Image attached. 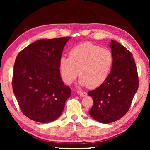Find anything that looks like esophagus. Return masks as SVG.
Wrapping results in <instances>:
<instances>
[{
    "label": "esophagus",
    "mask_w": 150,
    "mask_h": 150,
    "mask_svg": "<svg viewBox=\"0 0 150 150\" xmlns=\"http://www.w3.org/2000/svg\"><path fill=\"white\" fill-rule=\"evenodd\" d=\"M79 95L81 96V97H85V96H87V93L85 91H80V92H79Z\"/></svg>",
    "instance_id": "34e87169"
}]
</instances>
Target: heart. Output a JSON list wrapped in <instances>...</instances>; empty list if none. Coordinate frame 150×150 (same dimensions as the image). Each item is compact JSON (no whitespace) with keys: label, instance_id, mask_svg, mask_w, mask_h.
Returning <instances> with one entry per match:
<instances>
[{"label":"heart","instance_id":"1","mask_svg":"<svg viewBox=\"0 0 150 150\" xmlns=\"http://www.w3.org/2000/svg\"><path fill=\"white\" fill-rule=\"evenodd\" d=\"M113 63V54L109 49L85 42L71 48L69 57H61L59 69L67 85H70L79 74L80 85L94 89L104 83Z\"/></svg>","mask_w":150,"mask_h":150}]
</instances>
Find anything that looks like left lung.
Returning a JSON list of instances; mask_svg holds the SVG:
<instances>
[{
  "label": "left lung",
  "mask_w": 150,
  "mask_h": 150,
  "mask_svg": "<svg viewBox=\"0 0 150 150\" xmlns=\"http://www.w3.org/2000/svg\"><path fill=\"white\" fill-rule=\"evenodd\" d=\"M114 63L104 83L88 92L93 104L89 113L98 122L108 124L126 114L139 87L137 69L132 54L120 43L111 40Z\"/></svg>",
  "instance_id": "left-lung-1"
}]
</instances>
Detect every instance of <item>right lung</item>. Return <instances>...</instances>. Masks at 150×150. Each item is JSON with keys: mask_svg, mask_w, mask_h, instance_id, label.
<instances>
[{"mask_svg": "<svg viewBox=\"0 0 150 150\" xmlns=\"http://www.w3.org/2000/svg\"><path fill=\"white\" fill-rule=\"evenodd\" d=\"M70 37L43 39L23 49L16 57L12 87L24 115L40 123L61 115L71 89L61 77L59 60Z\"/></svg>", "mask_w": 150, "mask_h": 150, "instance_id": "right-lung-1", "label": "right lung"}]
</instances>
